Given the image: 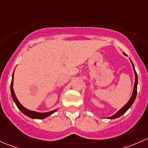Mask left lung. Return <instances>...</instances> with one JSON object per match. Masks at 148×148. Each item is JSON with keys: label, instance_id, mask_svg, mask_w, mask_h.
I'll list each match as a JSON object with an SVG mask.
<instances>
[{"label": "left lung", "instance_id": "left-lung-1", "mask_svg": "<svg viewBox=\"0 0 148 148\" xmlns=\"http://www.w3.org/2000/svg\"><path fill=\"white\" fill-rule=\"evenodd\" d=\"M123 54L126 55L125 53H123ZM131 63H132V67H133L134 73H135V85H134L133 92H132V97H131L130 99H129V101H128V102L126 103V104H125L124 107H122V108H121L120 110H119V111L117 112V113H115L114 115H112V116H111V117H108L107 119H112H112H115V118H117V117H120V116L122 115V114H125V113L128 110H129V108H130L131 106L132 105V104H133L134 102H135V98H136V96H137V86H138V74H137L136 71H135V66H134L133 63L132 62V61H131Z\"/></svg>", "mask_w": 148, "mask_h": 148}]
</instances>
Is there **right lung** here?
<instances>
[{
  "label": "right lung",
  "instance_id": "right-lung-1",
  "mask_svg": "<svg viewBox=\"0 0 148 148\" xmlns=\"http://www.w3.org/2000/svg\"><path fill=\"white\" fill-rule=\"evenodd\" d=\"M13 75H14V71L13 73V76H12V80H11V84H10V93H11V96L12 98H13V101L14 102L16 103V106L18 107V108L20 110V111L22 113L25 114V115L28 116V117H31L32 119H44L46 117H49V116L51 115L53 113H54L57 110H52V111L50 112H34V111H31V110H28L26 109V107H23L19 101L18 100L17 97H16V95H15V92L14 90H13Z\"/></svg>",
  "mask_w": 148,
  "mask_h": 148
}]
</instances>
